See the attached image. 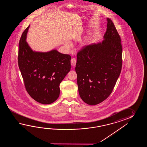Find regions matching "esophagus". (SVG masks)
<instances>
[{
  "label": "esophagus",
  "instance_id": "1",
  "mask_svg": "<svg viewBox=\"0 0 147 147\" xmlns=\"http://www.w3.org/2000/svg\"><path fill=\"white\" fill-rule=\"evenodd\" d=\"M71 65L73 66H75L76 65V60L74 58H72L71 59Z\"/></svg>",
  "mask_w": 147,
  "mask_h": 147
}]
</instances>
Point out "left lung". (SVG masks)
<instances>
[{
	"instance_id": "8db88e82",
	"label": "left lung",
	"mask_w": 147,
	"mask_h": 147,
	"mask_svg": "<svg viewBox=\"0 0 147 147\" xmlns=\"http://www.w3.org/2000/svg\"><path fill=\"white\" fill-rule=\"evenodd\" d=\"M101 42L85 46L77 55L75 68L81 99L89 105L106 100L111 94L122 64L121 38L111 19Z\"/></svg>"
}]
</instances>
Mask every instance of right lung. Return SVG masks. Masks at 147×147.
Instances as JSON below:
<instances>
[{"mask_svg": "<svg viewBox=\"0 0 147 147\" xmlns=\"http://www.w3.org/2000/svg\"><path fill=\"white\" fill-rule=\"evenodd\" d=\"M29 27L19 40V69L30 96L39 103L50 104L59 97L60 84L70 70L71 56L56 50L34 51L26 41Z\"/></svg>", "mask_w": 147, "mask_h": 147, "instance_id": "right-lung-1", "label": "right lung"}]
</instances>
